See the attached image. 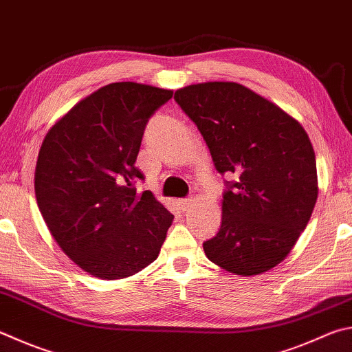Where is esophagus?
<instances>
[{"label":"esophagus","mask_w":352,"mask_h":352,"mask_svg":"<svg viewBox=\"0 0 352 352\" xmlns=\"http://www.w3.org/2000/svg\"><path fill=\"white\" fill-rule=\"evenodd\" d=\"M190 204H192V200H190V198H182V200H178V206H180L183 210H188Z\"/></svg>","instance_id":"34e87169"}]
</instances>
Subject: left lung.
<instances>
[{"label":"left lung","instance_id":"1","mask_svg":"<svg viewBox=\"0 0 352 352\" xmlns=\"http://www.w3.org/2000/svg\"><path fill=\"white\" fill-rule=\"evenodd\" d=\"M174 100L206 142L215 169L234 175L223 192L221 226L206 257L237 276L277 266L305 231L317 201V166L297 120L231 81L192 85Z\"/></svg>","mask_w":352,"mask_h":352}]
</instances>
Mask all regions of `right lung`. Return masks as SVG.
I'll return each mask as SVG.
<instances>
[{
	"label": "right lung",
	"instance_id": "add662e5",
	"mask_svg": "<svg viewBox=\"0 0 352 352\" xmlns=\"http://www.w3.org/2000/svg\"><path fill=\"white\" fill-rule=\"evenodd\" d=\"M172 91L124 81L98 89L47 132L38 154L35 195L55 241L81 270L104 280L151 265L174 215L135 166L149 118Z\"/></svg>",
	"mask_w": 352,
	"mask_h": 352
}]
</instances>
